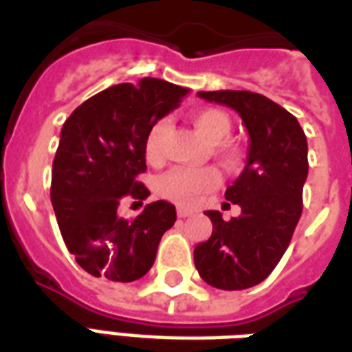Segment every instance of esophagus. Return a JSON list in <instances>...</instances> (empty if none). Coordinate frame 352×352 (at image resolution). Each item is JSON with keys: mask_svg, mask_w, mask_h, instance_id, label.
<instances>
[{"mask_svg": "<svg viewBox=\"0 0 352 352\" xmlns=\"http://www.w3.org/2000/svg\"><path fill=\"white\" fill-rule=\"evenodd\" d=\"M177 214H179L181 219H186V217H190L192 211H188V209H183V207H179V209H177Z\"/></svg>", "mask_w": 352, "mask_h": 352, "instance_id": "34e87169", "label": "esophagus"}]
</instances>
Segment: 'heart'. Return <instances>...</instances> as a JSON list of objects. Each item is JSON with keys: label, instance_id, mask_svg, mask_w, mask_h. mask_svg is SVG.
<instances>
[{"label": "heart", "instance_id": "1", "mask_svg": "<svg viewBox=\"0 0 352 352\" xmlns=\"http://www.w3.org/2000/svg\"><path fill=\"white\" fill-rule=\"evenodd\" d=\"M196 130L206 135L209 141H221L232 130V122L226 113L219 109H198L190 115ZM166 133V122H156L146 135V156L151 160L160 158L162 141ZM214 154L226 162L228 166H236L237 153L226 143H214ZM219 183V173L214 168H173L168 173L158 177L156 192L162 198L175 201L179 206H194L204 192L211 190Z\"/></svg>", "mask_w": 352, "mask_h": 352}]
</instances>
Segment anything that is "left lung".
<instances>
[{
	"instance_id": "obj_1",
	"label": "left lung",
	"mask_w": 352,
	"mask_h": 352,
	"mask_svg": "<svg viewBox=\"0 0 352 352\" xmlns=\"http://www.w3.org/2000/svg\"><path fill=\"white\" fill-rule=\"evenodd\" d=\"M198 96L241 116L249 153L241 175L224 194L241 207V214L226 222L219 211H207L213 234L196 245L194 264L207 285L243 290L262 283L279 264L302 217L307 139L296 116L262 94L214 90Z\"/></svg>"
}]
</instances>
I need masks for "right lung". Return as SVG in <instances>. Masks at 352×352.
Listing matches in <instances>:
<instances>
[{
    "label": "right lung",
    "mask_w": 352,
    "mask_h": 352,
    "mask_svg": "<svg viewBox=\"0 0 352 352\" xmlns=\"http://www.w3.org/2000/svg\"><path fill=\"white\" fill-rule=\"evenodd\" d=\"M188 88L145 77L116 85L73 111L60 131L52 162L50 199L65 247L94 277L116 283L141 279L154 264L175 206L153 201L133 221L116 214L124 198L146 199V135L181 105Z\"/></svg>",
    "instance_id": "1"
}]
</instances>
